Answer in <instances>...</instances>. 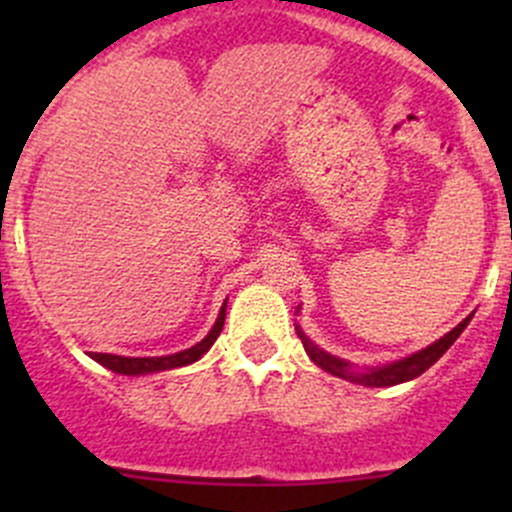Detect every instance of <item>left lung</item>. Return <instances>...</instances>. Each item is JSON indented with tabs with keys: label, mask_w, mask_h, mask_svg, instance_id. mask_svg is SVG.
<instances>
[{
	"label": "left lung",
	"mask_w": 512,
	"mask_h": 512,
	"mask_svg": "<svg viewBox=\"0 0 512 512\" xmlns=\"http://www.w3.org/2000/svg\"><path fill=\"white\" fill-rule=\"evenodd\" d=\"M297 312H299V307H297ZM297 312H294V314H297ZM471 317H473V314H471ZM471 317L463 319L458 327H453L451 332L443 334L441 339H436L433 344H428L426 349H418V352L404 356V359L389 361V364L364 366V369L354 366L352 361L339 359V356H334V354L324 352V349H319L317 344H314L312 339H309L307 334L302 332V327H299V324H294V329H297V337L302 339L304 352L309 354V359H312L314 364L319 366V369H324L327 374H332V376H339V379L352 381V384L369 386V389H381V386L404 384V381L416 379V376H421L423 371L431 369V366L436 364V361L441 359V356L446 354L448 349H451V344L456 342L458 337H461L463 329H466L468 322H471Z\"/></svg>",
	"instance_id": "1"
}]
</instances>
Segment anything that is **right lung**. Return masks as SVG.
<instances>
[{"label": "right lung", "instance_id": "obj_1", "mask_svg": "<svg viewBox=\"0 0 512 512\" xmlns=\"http://www.w3.org/2000/svg\"><path fill=\"white\" fill-rule=\"evenodd\" d=\"M225 307H227V302H223V307H220L218 319H215L213 329L205 334V339H200L195 347L183 349V352H175L168 356H118V354L91 352L89 356L94 361H98L101 366H106V369L116 371V374H126V376L158 374V371H170V369H180V366L195 364L198 359H203L205 352H210V347L215 344V339H218L220 332H223Z\"/></svg>", "mask_w": 512, "mask_h": 512}]
</instances>
